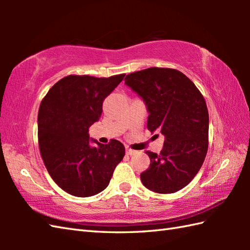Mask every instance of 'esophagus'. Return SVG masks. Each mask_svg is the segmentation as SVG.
<instances>
[{"label": "esophagus", "mask_w": 250, "mask_h": 250, "mask_svg": "<svg viewBox=\"0 0 250 250\" xmlns=\"http://www.w3.org/2000/svg\"><path fill=\"white\" fill-rule=\"evenodd\" d=\"M125 153H126V155H129V156H132V155H135L136 151L133 150V149H131V148H125Z\"/></svg>", "instance_id": "1"}]
</instances>
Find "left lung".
Masks as SVG:
<instances>
[{
  "label": "left lung",
  "instance_id": "left-lung-1",
  "mask_svg": "<svg viewBox=\"0 0 250 250\" xmlns=\"http://www.w3.org/2000/svg\"><path fill=\"white\" fill-rule=\"evenodd\" d=\"M125 84L144 101L147 128L164 135L161 152L146 151L150 166L141 174L147 189L174 193L202 167L208 148V110L203 95L177 70L149 67L126 75Z\"/></svg>",
  "mask_w": 250,
  "mask_h": 250
}]
</instances>
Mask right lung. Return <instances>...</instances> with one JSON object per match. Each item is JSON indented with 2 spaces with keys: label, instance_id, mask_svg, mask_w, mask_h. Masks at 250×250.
Here are the masks:
<instances>
[{
  "label": "right lung",
  "instance_id": "1",
  "mask_svg": "<svg viewBox=\"0 0 250 250\" xmlns=\"http://www.w3.org/2000/svg\"><path fill=\"white\" fill-rule=\"evenodd\" d=\"M125 75H68L42 100L37 116L41 156L51 178L67 193L79 198L100 193L125 157L119 141L103 145L90 141L88 133L102 114L103 101ZM91 141L97 145L91 146Z\"/></svg>",
  "mask_w": 250,
  "mask_h": 250
}]
</instances>
